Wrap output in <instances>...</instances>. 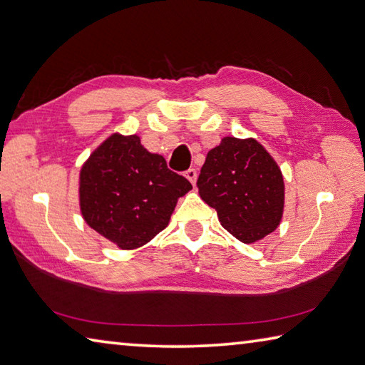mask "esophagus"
<instances>
[{"instance_id": "esophagus-1", "label": "esophagus", "mask_w": 365, "mask_h": 365, "mask_svg": "<svg viewBox=\"0 0 365 365\" xmlns=\"http://www.w3.org/2000/svg\"><path fill=\"white\" fill-rule=\"evenodd\" d=\"M184 176L187 178V180L190 181L192 185H195V182H197V170H195V168H189V170L184 173Z\"/></svg>"}]
</instances>
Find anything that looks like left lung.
I'll list each match as a JSON object with an SVG mask.
<instances>
[{"label":"left lung","mask_w":365,"mask_h":365,"mask_svg":"<svg viewBox=\"0 0 365 365\" xmlns=\"http://www.w3.org/2000/svg\"><path fill=\"white\" fill-rule=\"evenodd\" d=\"M197 185L224 229L246 245L270 235L283 219V173L254 138L224 136L206 154Z\"/></svg>","instance_id":"1"}]
</instances>
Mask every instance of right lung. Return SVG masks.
<instances>
[{
    "instance_id": "1",
    "label": "right lung",
    "mask_w": 365,
    "mask_h": 365,
    "mask_svg": "<svg viewBox=\"0 0 365 365\" xmlns=\"http://www.w3.org/2000/svg\"><path fill=\"white\" fill-rule=\"evenodd\" d=\"M192 184L168 170L138 135L113 133L79 171V208L87 225L119 250L143 247L168 225Z\"/></svg>"
}]
</instances>
